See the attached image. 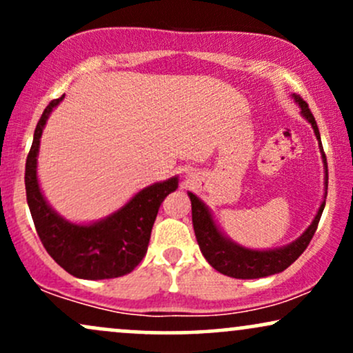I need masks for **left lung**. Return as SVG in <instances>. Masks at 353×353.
<instances>
[{
    "label": "left lung",
    "mask_w": 353,
    "mask_h": 353,
    "mask_svg": "<svg viewBox=\"0 0 353 353\" xmlns=\"http://www.w3.org/2000/svg\"><path fill=\"white\" fill-rule=\"evenodd\" d=\"M295 103L301 106V114L305 117L312 124L315 137L319 139V148L322 152L323 169H325V185L329 184V172H327V159L323 154L322 143H320V132L315 123V117L312 116L309 104L303 101L301 96L292 94ZM190 205H192V225L194 232H196L197 244L205 261L209 262L217 272L229 275L234 279H261L267 275H274L285 270L290 264H294L299 257H301L303 250L307 249L309 242L314 237L315 230H317L320 216H322L323 208H325V196H323L322 204L317 210V216L314 217L312 224L305 229V232L301 237L295 239L290 244L277 247V249H267V250H254L247 249V247L239 245L237 242L230 241L228 236L221 232L217 224L214 222L212 214L208 205L202 202L196 194L188 192Z\"/></svg>",
    "instance_id": "obj_1"
}]
</instances>
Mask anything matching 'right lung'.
Segmentation results:
<instances>
[{
	"instance_id": "1",
	"label": "right lung",
	"mask_w": 353,
	"mask_h": 353,
	"mask_svg": "<svg viewBox=\"0 0 353 353\" xmlns=\"http://www.w3.org/2000/svg\"><path fill=\"white\" fill-rule=\"evenodd\" d=\"M63 98L52 99L43 111L26 159L24 184L36 232L56 264L74 277L88 281L121 277L132 272L143 261L157 210L165 197L177 189L179 179L174 176L148 185L111 216L91 224H74L61 217L44 199L36 168L43 129Z\"/></svg>"
}]
</instances>
